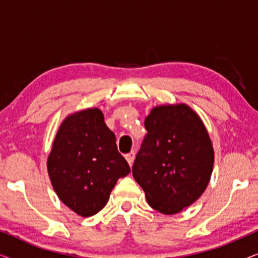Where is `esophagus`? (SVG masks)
<instances>
[{"label":"esophagus","mask_w":258,"mask_h":258,"mask_svg":"<svg viewBox=\"0 0 258 258\" xmlns=\"http://www.w3.org/2000/svg\"><path fill=\"white\" fill-rule=\"evenodd\" d=\"M125 158H126V161H128V163L130 165H133L134 160H135V151L132 150V151H130V153L126 154L125 155Z\"/></svg>","instance_id":"1"}]
</instances>
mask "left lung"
<instances>
[{
  "instance_id": "1",
  "label": "left lung",
  "mask_w": 258,
  "mask_h": 258,
  "mask_svg": "<svg viewBox=\"0 0 258 258\" xmlns=\"http://www.w3.org/2000/svg\"><path fill=\"white\" fill-rule=\"evenodd\" d=\"M147 135L133 165L149 206L174 215L191 206L206 190L214 149L203 122L185 104L162 105L144 121Z\"/></svg>"
}]
</instances>
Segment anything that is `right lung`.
Listing matches in <instances>:
<instances>
[{
    "label": "right lung",
    "mask_w": 258,
    "mask_h": 258,
    "mask_svg": "<svg viewBox=\"0 0 258 258\" xmlns=\"http://www.w3.org/2000/svg\"><path fill=\"white\" fill-rule=\"evenodd\" d=\"M48 172L59 200L90 217L105 207L117 179L128 175L130 167L102 111L93 108L63 121L48 157Z\"/></svg>",
    "instance_id": "1"
}]
</instances>
